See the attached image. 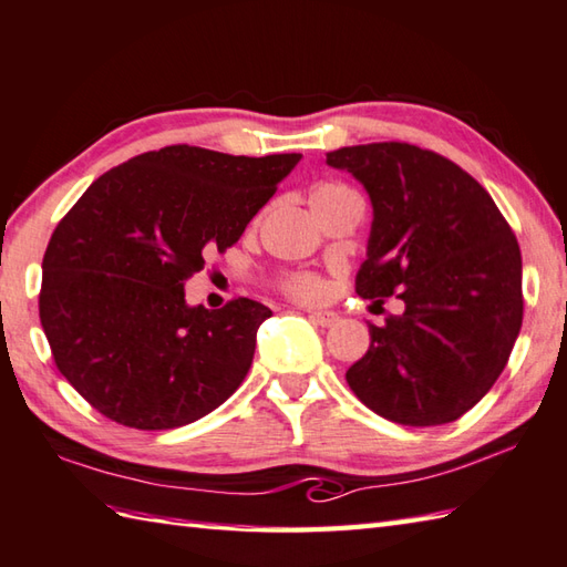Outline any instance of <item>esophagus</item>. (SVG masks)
<instances>
[{
    "instance_id": "34e87169",
    "label": "esophagus",
    "mask_w": 567,
    "mask_h": 567,
    "mask_svg": "<svg viewBox=\"0 0 567 567\" xmlns=\"http://www.w3.org/2000/svg\"><path fill=\"white\" fill-rule=\"evenodd\" d=\"M307 317H310L312 322L319 324V327H332L337 319H339L337 312H332V310H315V312H310Z\"/></svg>"
}]
</instances>
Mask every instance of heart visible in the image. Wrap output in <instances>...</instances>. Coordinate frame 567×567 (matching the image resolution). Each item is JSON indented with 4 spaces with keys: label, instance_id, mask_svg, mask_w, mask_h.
<instances>
[{
    "label": "heart",
    "instance_id": "obj_1",
    "mask_svg": "<svg viewBox=\"0 0 567 567\" xmlns=\"http://www.w3.org/2000/svg\"><path fill=\"white\" fill-rule=\"evenodd\" d=\"M339 190H347L342 188V185H319V188L312 190V200L315 198H322V195H332V193H339ZM285 292L295 297V300H302V302H312V300H319V297H324L327 292V285L319 275H312V272H292L285 277Z\"/></svg>",
    "mask_w": 567,
    "mask_h": 567
}]
</instances>
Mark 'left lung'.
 Masks as SVG:
<instances>
[{
	"label": "left lung",
	"instance_id": "8db88e82",
	"mask_svg": "<svg viewBox=\"0 0 567 567\" xmlns=\"http://www.w3.org/2000/svg\"><path fill=\"white\" fill-rule=\"evenodd\" d=\"M374 208L357 295L404 302L369 324L347 384L374 414L404 426L456 421L488 394L523 322V262L486 188L454 161L386 141L327 153Z\"/></svg>",
	"mask_w": 567,
	"mask_h": 567
}]
</instances>
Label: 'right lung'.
Here are the masks:
<instances>
[{
  "label": "right lung",
  "mask_w": 567,
  "mask_h": 567,
  "mask_svg": "<svg viewBox=\"0 0 567 567\" xmlns=\"http://www.w3.org/2000/svg\"><path fill=\"white\" fill-rule=\"evenodd\" d=\"M300 153L250 158L166 146L89 185L47 245L39 319L66 382L116 424L161 431L243 384L272 312L185 302V280L240 240Z\"/></svg>",
  "instance_id": "obj_1"
}]
</instances>
